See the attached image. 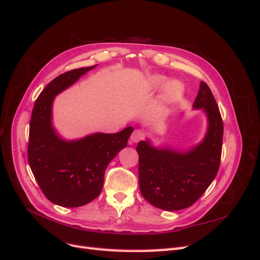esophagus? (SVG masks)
I'll return each instance as SVG.
<instances>
[{"label":"esophagus","instance_id":"obj_1","mask_svg":"<svg viewBox=\"0 0 260 260\" xmlns=\"http://www.w3.org/2000/svg\"><path fill=\"white\" fill-rule=\"evenodd\" d=\"M143 139H144V133L142 131H140V130H135V131H133L132 135H131V140L135 143L139 142V141L143 140Z\"/></svg>","mask_w":260,"mask_h":260}]
</instances>
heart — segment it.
<instances>
[{
    "label": "heart",
    "instance_id": "b5f03b06",
    "mask_svg": "<svg viewBox=\"0 0 260 260\" xmlns=\"http://www.w3.org/2000/svg\"><path fill=\"white\" fill-rule=\"evenodd\" d=\"M149 82L153 86H160L164 82L165 79L160 76H154L149 79ZM182 92V86H181L178 82H171L168 86H167V96H177L179 94Z\"/></svg>",
    "mask_w": 260,
    "mask_h": 260
}]
</instances>
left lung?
Here are the masks:
<instances>
[{
    "label": "left lung",
    "mask_w": 260,
    "mask_h": 260,
    "mask_svg": "<svg viewBox=\"0 0 260 260\" xmlns=\"http://www.w3.org/2000/svg\"><path fill=\"white\" fill-rule=\"evenodd\" d=\"M194 108H204L208 131L203 142L188 152L157 149L141 141L139 184L143 198L164 210H180L192 206L216 178L222 152L223 122L217 102L206 82L200 83Z\"/></svg>",
    "instance_id": "1"
}]
</instances>
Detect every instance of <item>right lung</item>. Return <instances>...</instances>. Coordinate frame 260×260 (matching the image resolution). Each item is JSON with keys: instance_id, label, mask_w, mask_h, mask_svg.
Returning a JSON list of instances; mask_svg holds the SVG:
<instances>
[{"instance_id": "1", "label": "right lung", "mask_w": 260, "mask_h": 260, "mask_svg": "<svg viewBox=\"0 0 260 260\" xmlns=\"http://www.w3.org/2000/svg\"><path fill=\"white\" fill-rule=\"evenodd\" d=\"M95 66L69 70L55 78L36 100L31 114L27 149L29 166L45 198L62 207L83 206L98 198L107 165L127 146L133 131L128 127L118 133H95L65 142L53 130L54 96Z\"/></svg>"}]
</instances>
